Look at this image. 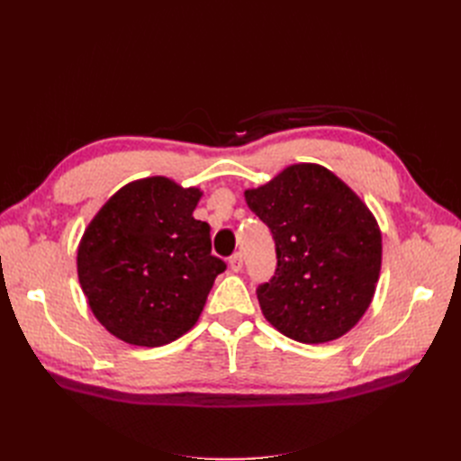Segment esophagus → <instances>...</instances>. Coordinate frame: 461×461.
I'll return each instance as SVG.
<instances>
[{
    "label": "esophagus",
    "instance_id": "34e87169",
    "mask_svg": "<svg viewBox=\"0 0 461 461\" xmlns=\"http://www.w3.org/2000/svg\"><path fill=\"white\" fill-rule=\"evenodd\" d=\"M242 265H244V259H242V254H240V252H236V254L229 259V267H230L234 273L242 271Z\"/></svg>",
    "mask_w": 461,
    "mask_h": 461
}]
</instances>
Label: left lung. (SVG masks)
Returning <instances> with one entry per match:
<instances>
[{"instance_id":"obj_1","label":"left lung","mask_w":461,"mask_h":461,"mask_svg":"<svg viewBox=\"0 0 461 461\" xmlns=\"http://www.w3.org/2000/svg\"><path fill=\"white\" fill-rule=\"evenodd\" d=\"M271 229L276 269L258 288L265 319L303 344L340 339L373 302L383 239L369 207L317 163H296L244 192Z\"/></svg>"}]
</instances>
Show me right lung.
Wrapping results in <instances>:
<instances>
[{"instance_id": "add662e5", "label": "right lung", "mask_w": 461, "mask_h": 461, "mask_svg": "<svg viewBox=\"0 0 461 461\" xmlns=\"http://www.w3.org/2000/svg\"><path fill=\"white\" fill-rule=\"evenodd\" d=\"M202 190L167 176L124 185L82 234L77 271L92 313L119 340L158 348L188 332L215 276L209 225L194 219Z\"/></svg>"}]
</instances>
